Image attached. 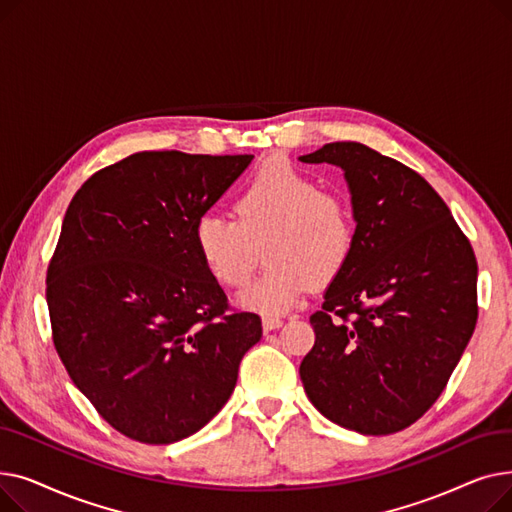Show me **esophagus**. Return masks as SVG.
I'll list each match as a JSON object with an SVG mask.
<instances>
[{"label":"esophagus","instance_id":"esophagus-1","mask_svg":"<svg viewBox=\"0 0 512 512\" xmlns=\"http://www.w3.org/2000/svg\"><path fill=\"white\" fill-rule=\"evenodd\" d=\"M280 326H282V319L280 317H272V315H265L263 317V330L265 332H272V330H276Z\"/></svg>","mask_w":512,"mask_h":512}]
</instances>
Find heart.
Masks as SVG:
<instances>
[{"label": "heart", "instance_id": "1", "mask_svg": "<svg viewBox=\"0 0 512 512\" xmlns=\"http://www.w3.org/2000/svg\"><path fill=\"white\" fill-rule=\"evenodd\" d=\"M234 213L236 222L199 215L193 242L211 278L230 288L251 278L257 249L265 245L267 270L238 294L251 311L286 313L313 284H330L351 261L357 238L351 203L288 164L263 166L242 188Z\"/></svg>", "mask_w": 512, "mask_h": 512}]
</instances>
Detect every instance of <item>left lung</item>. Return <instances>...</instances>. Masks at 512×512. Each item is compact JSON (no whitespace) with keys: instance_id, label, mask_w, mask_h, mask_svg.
Instances as JSON below:
<instances>
[{"instance_id":"left-lung-1","label":"left lung","mask_w":512,"mask_h":512,"mask_svg":"<svg viewBox=\"0 0 512 512\" xmlns=\"http://www.w3.org/2000/svg\"><path fill=\"white\" fill-rule=\"evenodd\" d=\"M301 161L344 170L357 220L351 261L309 317L305 392L346 429L396 434L438 400L473 336V247L442 197L400 161L355 141Z\"/></svg>"}]
</instances>
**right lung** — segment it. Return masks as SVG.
Segmentation results:
<instances>
[{
  "mask_svg": "<svg viewBox=\"0 0 512 512\" xmlns=\"http://www.w3.org/2000/svg\"><path fill=\"white\" fill-rule=\"evenodd\" d=\"M253 155L141 151L72 197L47 267L51 338L97 413L130 440L172 444L230 398L261 317L236 311L193 228Z\"/></svg>",
  "mask_w": 512,
  "mask_h": 512,
  "instance_id": "1",
  "label": "right lung"
}]
</instances>
